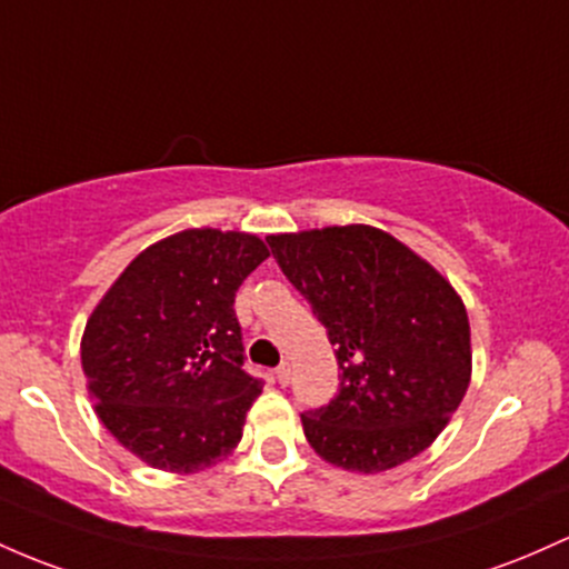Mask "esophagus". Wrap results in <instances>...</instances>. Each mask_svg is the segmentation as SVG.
I'll use <instances>...</instances> for the list:
<instances>
[{"mask_svg": "<svg viewBox=\"0 0 569 569\" xmlns=\"http://www.w3.org/2000/svg\"><path fill=\"white\" fill-rule=\"evenodd\" d=\"M274 378H278L280 386H286L291 380V367L289 365H280L278 370H274Z\"/></svg>", "mask_w": 569, "mask_h": 569, "instance_id": "obj_1", "label": "esophagus"}]
</instances>
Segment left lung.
<instances>
[{
  "mask_svg": "<svg viewBox=\"0 0 569 569\" xmlns=\"http://www.w3.org/2000/svg\"><path fill=\"white\" fill-rule=\"evenodd\" d=\"M267 246L323 323L340 367L332 402L302 413L318 457L356 472L418 457L470 386V321L451 283L361 223L270 234Z\"/></svg>",
  "mask_w": 569,
  "mask_h": 569,
  "instance_id": "left-lung-1",
  "label": "left lung"
}]
</instances>
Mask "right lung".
Segmentation results:
<instances>
[{
	"label": "right lung",
	"mask_w": 569,
	"mask_h": 569,
	"mask_svg": "<svg viewBox=\"0 0 569 569\" xmlns=\"http://www.w3.org/2000/svg\"><path fill=\"white\" fill-rule=\"evenodd\" d=\"M267 256L253 234L189 229L146 248L91 313L89 397L146 465L193 472L240 442L261 380L242 370L234 295Z\"/></svg>",
	"instance_id": "add662e5"
}]
</instances>
